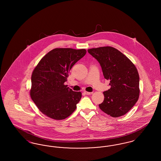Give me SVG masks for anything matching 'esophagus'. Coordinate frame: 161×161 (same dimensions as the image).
<instances>
[{
    "label": "esophagus",
    "instance_id": "esophagus-1",
    "mask_svg": "<svg viewBox=\"0 0 161 161\" xmlns=\"http://www.w3.org/2000/svg\"><path fill=\"white\" fill-rule=\"evenodd\" d=\"M84 93L86 94V95H91V94L93 93V92H86V91H85Z\"/></svg>",
    "mask_w": 161,
    "mask_h": 161
}]
</instances>
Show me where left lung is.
<instances>
[{"label": "left lung", "mask_w": 161, "mask_h": 161, "mask_svg": "<svg viewBox=\"0 0 161 161\" xmlns=\"http://www.w3.org/2000/svg\"><path fill=\"white\" fill-rule=\"evenodd\" d=\"M88 53L99 62L110 89L103 92L104 100L100 109L117 118L127 114L137 102L139 76L134 64L118 49L111 46L92 48Z\"/></svg>", "instance_id": "1"}]
</instances>
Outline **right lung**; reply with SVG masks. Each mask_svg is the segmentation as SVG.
<instances>
[{"instance_id":"1","label":"right lung","mask_w":161,"mask_h":161,"mask_svg":"<svg viewBox=\"0 0 161 161\" xmlns=\"http://www.w3.org/2000/svg\"><path fill=\"white\" fill-rule=\"evenodd\" d=\"M86 53L84 49L55 48L39 61L31 75V99L41 112L56 120L64 119L76 109L81 93L64 83L72 66Z\"/></svg>"}]
</instances>
